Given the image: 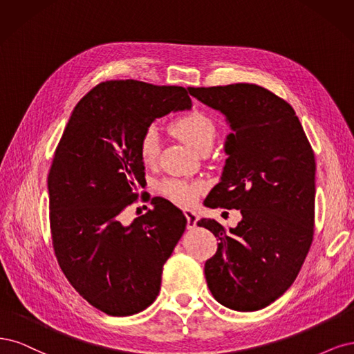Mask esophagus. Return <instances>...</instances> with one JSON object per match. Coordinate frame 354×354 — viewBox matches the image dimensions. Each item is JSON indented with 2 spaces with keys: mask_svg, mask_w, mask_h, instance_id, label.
<instances>
[{
  "mask_svg": "<svg viewBox=\"0 0 354 354\" xmlns=\"http://www.w3.org/2000/svg\"><path fill=\"white\" fill-rule=\"evenodd\" d=\"M184 214H185V218H187V226L189 227V230H192V227H196L197 222H198V214L194 212V210H191V209H185Z\"/></svg>",
  "mask_w": 354,
  "mask_h": 354,
  "instance_id": "1",
  "label": "esophagus"
}]
</instances>
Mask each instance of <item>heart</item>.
I'll return each mask as SVG.
<instances>
[{
    "mask_svg": "<svg viewBox=\"0 0 354 354\" xmlns=\"http://www.w3.org/2000/svg\"><path fill=\"white\" fill-rule=\"evenodd\" d=\"M169 128L170 132L175 133L178 138L198 153L210 150L216 135H218V127H216L214 119L200 110H191L178 116L175 120H172ZM158 150H160L158 132L154 127H148L144 129L138 140L141 162L147 166L156 163ZM157 191L170 201L179 204V206H189L197 200L198 194L203 191V184L201 182L167 178L157 185Z\"/></svg>",
    "mask_w": 354,
    "mask_h": 354,
    "instance_id": "heart-1",
    "label": "heart"
}]
</instances>
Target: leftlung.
<instances>
[{"instance_id":"8db88e82","label":"left lung","mask_w":354,"mask_h":354,"mask_svg":"<svg viewBox=\"0 0 354 354\" xmlns=\"http://www.w3.org/2000/svg\"><path fill=\"white\" fill-rule=\"evenodd\" d=\"M222 111L234 133L226 138L221 182L204 204L236 209L243 219L226 230L200 219L219 239L204 265L207 287L225 307L263 309L287 291L313 241L315 154L287 101L254 84L188 88Z\"/></svg>"}]
</instances>
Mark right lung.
Listing matches in <instances>:
<instances>
[{
    "label": "right lung",
    "instance_id": "obj_1",
    "mask_svg": "<svg viewBox=\"0 0 354 354\" xmlns=\"http://www.w3.org/2000/svg\"><path fill=\"white\" fill-rule=\"evenodd\" d=\"M191 109L182 86L141 81L101 82L77 102L48 174L50 227L57 261L72 287L95 309L131 316L160 291L166 260L187 226L172 203L129 226L122 213L145 180L138 140L170 111Z\"/></svg>",
    "mask_w": 354,
    "mask_h": 354
}]
</instances>
